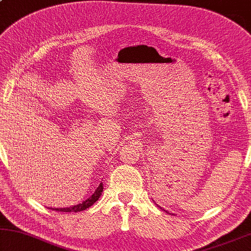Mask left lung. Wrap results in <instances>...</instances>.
Here are the masks:
<instances>
[{
	"label": "left lung",
	"mask_w": 251,
	"mask_h": 251,
	"mask_svg": "<svg viewBox=\"0 0 251 251\" xmlns=\"http://www.w3.org/2000/svg\"><path fill=\"white\" fill-rule=\"evenodd\" d=\"M165 211H166V210H165ZM166 213H168V211H166ZM168 214H169V213H168Z\"/></svg>",
	"instance_id": "8db88e82"
}]
</instances>
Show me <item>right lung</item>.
Returning a JSON list of instances; mask_svg holds the SVG:
<instances>
[{"instance_id": "add662e5", "label": "right lung", "mask_w": 251, "mask_h": 251, "mask_svg": "<svg viewBox=\"0 0 251 251\" xmlns=\"http://www.w3.org/2000/svg\"><path fill=\"white\" fill-rule=\"evenodd\" d=\"M102 191H103V184L100 183V185L98 186L93 195L87 198L85 201H83L82 203L75 204V206H72V207H66V208H52V209L58 210V211H63V213H77V211H83L87 209V208H90L95 201H98Z\"/></svg>"}]
</instances>
